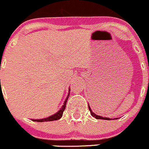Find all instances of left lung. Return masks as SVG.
<instances>
[{
	"label": "left lung",
	"mask_w": 149,
	"mask_h": 149,
	"mask_svg": "<svg viewBox=\"0 0 149 149\" xmlns=\"http://www.w3.org/2000/svg\"><path fill=\"white\" fill-rule=\"evenodd\" d=\"M89 110H90V113H91V115H92V116H93V117H95V118H97V119H102V120H112V119H110V118H102V117H101V116H97V115H95V114L94 113H93V111H92V110H91V109H90V106H89Z\"/></svg>",
	"instance_id": "obj_1"
}]
</instances>
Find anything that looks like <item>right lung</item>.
<instances>
[{"instance_id": "add662e5", "label": "right lung", "mask_w": 149, "mask_h": 149, "mask_svg": "<svg viewBox=\"0 0 149 149\" xmlns=\"http://www.w3.org/2000/svg\"><path fill=\"white\" fill-rule=\"evenodd\" d=\"M69 96V95H68ZM68 96H67V100H65V102H64L63 106H62V108L60 109V110H59V111L57 112V113H56V114L53 115V116H50V117H48L47 118H44V119H40V120H33V121H36V122H47V121H53V120H59V119H60L61 118H62V114H63V112L64 110V109H65V107H66V103H67V99H68Z\"/></svg>"}]
</instances>
